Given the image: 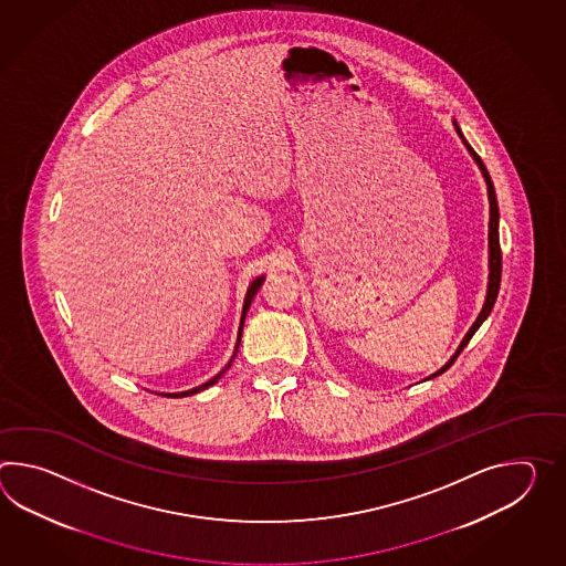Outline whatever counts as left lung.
Listing matches in <instances>:
<instances>
[{
  "label": "left lung",
  "instance_id": "8db88e82",
  "mask_svg": "<svg viewBox=\"0 0 566 566\" xmlns=\"http://www.w3.org/2000/svg\"><path fill=\"white\" fill-rule=\"evenodd\" d=\"M452 126L457 129V134H459V138L461 142L465 144L467 151L471 154V158L475 160V164L479 166V170H481V175L485 178V185H488V197H490V233H488V243H490V276H488V294H485V302H483V308H481V313H479L478 318H475V323L471 325V328L467 331L465 337L461 340V345L457 347V352L452 355L451 359L447 361V364L440 367L439 371H434L432 376H428L427 379H432V377L440 376V374H444L452 364H454V359L461 355V352L465 349L467 343L471 340V337L478 333V328L485 323V318L490 316L491 311H493V304L497 301V292H500V282H502V250H500V207H497V197H495V189H493V182H491L490 172H488V168H485V164L483 160L479 158L478 151L473 150L471 146H469V142H467L465 136H463V132H461V127L457 126V122L452 119Z\"/></svg>",
  "mask_w": 566,
  "mask_h": 566
}]
</instances>
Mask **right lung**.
<instances>
[{"mask_svg": "<svg viewBox=\"0 0 566 566\" xmlns=\"http://www.w3.org/2000/svg\"><path fill=\"white\" fill-rule=\"evenodd\" d=\"M265 276H258L255 280H253L252 284H250V289H248V292H245V298H243V308H241V321H239V328H238V343H235V349H233V357L229 359V364L217 374V376L211 377L209 381H205V384H201V386H197V388H192V390H185V391H172V394H163V396H168V398H185V396H190V394H199V391L207 390L209 386H213V384H217L221 377H223V374H226L227 369L231 367V364H233V359H235V353H238L239 349V343H241V333H243V323H245V314H248V311H250V306H252L253 296L258 294V290L262 289V284H264Z\"/></svg>", "mask_w": 566, "mask_h": 566, "instance_id": "1", "label": "right lung"}]
</instances>
